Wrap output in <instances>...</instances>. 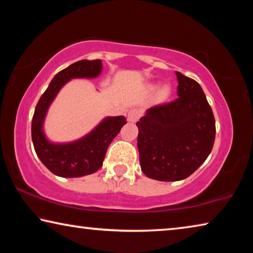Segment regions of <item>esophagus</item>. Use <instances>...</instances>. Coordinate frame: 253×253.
Masks as SVG:
<instances>
[{
    "instance_id": "1",
    "label": "esophagus",
    "mask_w": 253,
    "mask_h": 253,
    "mask_svg": "<svg viewBox=\"0 0 253 253\" xmlns=\"http://www.w3.org/2000/svg\"><path fill=\"white\" fill-rule=\"evenodd\" d=\"M140 117V110L137 108H132L127 113V121L130 123H135L138 121V118Z\"/></svg>"
}]
</instances>
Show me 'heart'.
<instances>
[{
    "label": "heart",
    "instance_id": "1",
    "mask_svg": "<svg viewBox=\"0 0 253 253\" xmlns=\"http://www.w3.org/2000/svg\"><path fill=\"white\" fill-rule=\"evenodd\" d=\"M160 95H161L162 98L168 97V95H169V88L168 87H163L161 89V91H160Z\"/></svg>",
    "mask_w": 253,
    "mask_h": 253
}]
</instances>
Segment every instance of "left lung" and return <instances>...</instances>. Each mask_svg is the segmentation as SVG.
Returning a JSON list of instances; mask_svg holds the SVG:
<instances>
[{
	"mask_svg": "<svg viewBox=\"0 0 253 253\" xmlns=\"http://www.w3.org/2000/svg\"><path fill=\"white\" fill-rule=\"evenodd\" d=\"M177 98L147 109L136 123L143 173L157 181H181L193 174L212 151L215 119L201 85L176 72Z\"/></svg>",
	"mask_w": 253,
	"mask_h": 253,
	"instance_id": "1",
	"label": "left lung"
}]
</instances>
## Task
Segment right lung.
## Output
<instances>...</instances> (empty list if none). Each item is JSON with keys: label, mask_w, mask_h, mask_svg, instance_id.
<instances>
[{"label": "right lung", "mask_w": 253, "mask_h": 253, "mask_svg": "<svg viewBox=\"0 0 253 253\" xmlns=\"http://www.w3.org/2000/svg\"><path fill=\"white\" fill-rule=\"evenodd\" d=\"M101 61L80 60L58 72L38 101L32 118L31 134L38 157L50 172L61 177H80L97 172L102 166L107 148L127 123L124 116L107 117L90 134L68 144L50 143L43 132V121L60 89L72 78H96Z\"/></svg>", "instance_id": "1"}]
</instances>
